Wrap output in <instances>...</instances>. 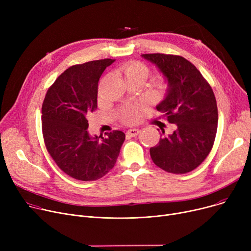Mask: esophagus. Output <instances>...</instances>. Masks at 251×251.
I'll list each match as a JSON object with an SVG mask.
<instances>
[{"mask_svg": "<svg viewBox=\"0 0 251 251\" xmlns=\"http://www.w3.org/2000/svg\"><path fill=\"white\" fill-rule=\"evenodd\" d=\"M138 133H139V130L136 129V128L129 129V130L127 131V135L130 136V137H135V136L138 135Z\"/></svg>", "mask_w": 251, "mask_h": 251, "instance_id": "obj_1", "label": "esophagus"}]
</instances>
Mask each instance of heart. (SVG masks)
Listing matches in <instances>:
<instances>
[{"label": "heart", "instance_id": "heart-1", "mask_svg": "<svg viewBox=\"0 0 251 251\" xmlns=\"http://www.w3.org/2000/svg\"><path fill=\"white\" fill-rule=\"evenodd\" d=\"M121 71L124 74L125 79L139 77V78H142L143 80H146V79L150 76V69L148 66L139 61H132V62L126 63L121 68ZM157 87H159V89L161 90H164L166 88V84L161 82L159 85H157ZM141 109H142L141 104L127 105V107H125L122 110L120 114L121 121L126 124H133L137 122L141 115Z\"/></svg>", "mask_w": 251, "mask_h": 251}]
</instances>
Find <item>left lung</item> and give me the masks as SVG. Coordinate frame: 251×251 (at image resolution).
<instances>
[{"label":"left lung","instance_id":"8db88e82","mask_svg":"<svg viewBox=\"0 0 251 251\" xmlns=\"http://www.w3.org/2000/svg\"><path fill=\"white\" fill-rule=\"evenodd\" d=\"M141 56L155 64L167 78V96L156 109L176 126L170 135L162 129L159 143L150 150L151 160L168 173L191 172L206 159L215 142L218 108L214 91L185 58L159 52Z\"/></svg>","mask_w":251,"mask_h":251}]
</instances>
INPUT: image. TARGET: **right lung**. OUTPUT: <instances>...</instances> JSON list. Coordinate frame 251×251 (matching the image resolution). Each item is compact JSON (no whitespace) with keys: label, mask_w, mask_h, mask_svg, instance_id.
Wrapping results in <instances>:
<instances>
[{"label":"right lung","mask_w":251,"mask_h":251,"mask_svg":"<svg viewBox=\"0 0 251 251\" xmlns=\"http://www.w3.org/2000/svg\"><path fill=\"white\" fill-rule=\"evenodd\" d=\"M113 59L90 61L65 70L48 89L42 107L47 151L65 174L96 181L114 168L125 140L122 131L88 134L86 117L98 108V83Z\"/></svg>","instance_id":"1"}]
</instances>
